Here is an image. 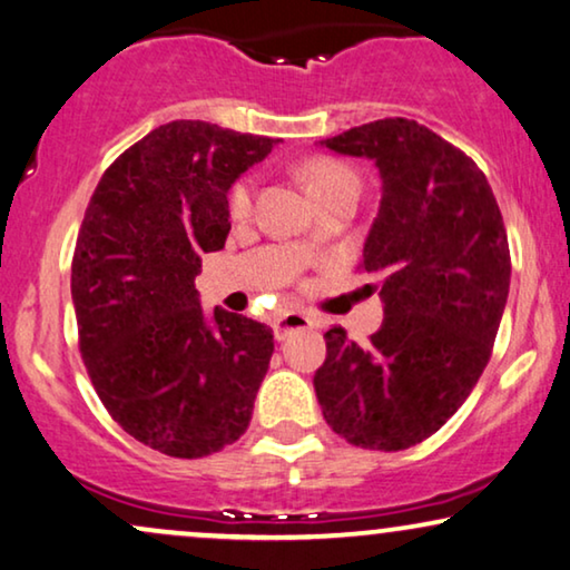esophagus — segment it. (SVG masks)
Segmentation results:
<instances>
[{
    "label": "esophagus",
    "mask_w": 570,
    "mask_h": 570,
    "mask_svg": "<svg viewBox=\"0 0 570 570\" xmlns=\"http://www.w3.org/2000/svg\"><path fill=\"white\" fill-rule=\"evenodd\" d=\"M313 325H317L313 315L297 313V309H286V313H281L276 321H273V336H276L278 341H284L292 331L313 328Z\"/></svg>",
    "instance_id": "34e87169"
}]
</instances>
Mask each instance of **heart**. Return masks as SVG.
Returning <instances> with one entry per match:
<instances>
[{"label":"heart","instance_id":"heart-1","mask_svg":"<svg viewBox=\"0 0 570 570\" xmlns=\"http://www.w3.org/2000/svg\"><path fill=\"white\" fill-rule=\"evenodd\" d=\"M302 177H305L309 193H313L317 200H328L331 195L341 193V189H360V177L352 166H346L344 161H336V158L328 156H317L309 158V161L302 166ZM253 200H255V179L245 177L239 179L237 185L232 187L229 193V214L232 218H247L253 214ZM317 234H309L307 242H315Z\"/></svg>","mask_w":570,"mask_h":570}]
</instances>
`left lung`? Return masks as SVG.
Instances as JSON below:
<instances>
[{"instance_id":"1","label":"left lung","mask_w":570,"mask_h":570,"mask_svg":"<svg viewBox=\"0 0 570 570\" xmlns=\"http://www.w3.org/2000/svg\"><path fill=\"white\" fill-rule=\"evenodd\" d=\"M373 158L381 210L362 271L381 276L385 317L364 346L333 328L315 393L331 430L404 451L456 414L488 367L511 284V249L480 166L414 119L389 117L321 140Z\"/></svg>"}]
</instances>
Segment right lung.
<instances>
[{
	"label": "right lung",
	"mask_w": 570,
	"mask_h": 570,
	"mask_svg": "<svg viewBox=\"0 0 570 570\" xmlns=\"http://www.w3.org/2000/svg\"><path fill=\"white\" fill-rule=\"evenodd\" d=\"M278 140L177 119L104 171L72 255L78 344L121 430L174 459L232 445L253 420L273 331L197 302L200 255L229 234L226 193Z\"/></svg>",
	"instance_id": "obj_1"
}]
</instances>
